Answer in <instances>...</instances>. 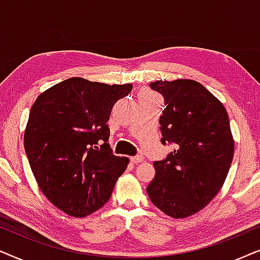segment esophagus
Returning a JSON list of instances; mask_svg holds the SVG:
<instances>
[{
  "label": "esophagus",
  "instance_id": "obj_1",
  "mask_svg": "<svg viewBox=\"0 0 260 260\" xmlns=\"http://www.w3.org/2000/svg\"><path fill=\"white\" fill-rule=\"evenodd\" d=\"M144 160V157L143 155H134V157H131V161L133 162V164H138V162H141Z\"/></svg>",
  "mask_w": 260,
  "mask_h": 260
}]
</instances>
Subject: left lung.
<instances>
[{"mask_svg":"<svg viewBox=\"0 0 260 260\" xmlns=\"http://www.w3.org/2000/svg\"><path fill=\"white\" fill-rule=\"evenodd\" d=\"M150 86L166 106L159 119L161 144L175 148L153 162L147 195L166 215L183 219L205 208L223 185L234 154L230 119L222 103L192 79Z\"/></svg>","mask_w":260,"mask_h":260,"instance_id":"left-lung-1","label":"left lung"}]
</instances>
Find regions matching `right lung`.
Returning <instances> with one entry per match:
<instances>
[{
    "instance_id": "obj_1",
    "label": "right lung",
    "mask_w": 260,
    "mask_h": 260,
    "mask_svg": "<svg viewBox=\"0 0 260 260\" xmlns=\"http://www.w3.org/2000/svg\"><path fill=\"white\" fill-rule=\"evenodd\" d=\"M132 88L72 77L38 96L30 109L23 137L30 169L44 195L69 215L105 206L126 170L129 159L113 154L107 121Z\"/></svg>"
}]
</instances>
